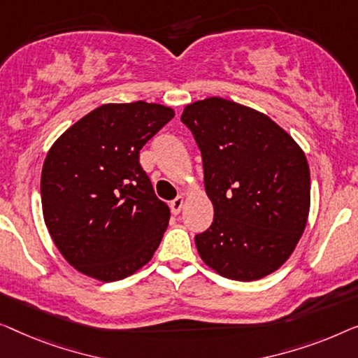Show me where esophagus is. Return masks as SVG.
Returning <instances> with one entry per match:
<instances>
[{"instance_id": "1", "label": "esophagus", "mask_w": 358, "mask_h": 358, "mask_svg": "<svg viewBox=\"0 0 358 358\" xmlns=\"http://www.w3.org/2000/svg\"><path fill=\"white\" fill-rule=\"evenodd\" d=\"M183 204H185L183 196H178V198H175L172 203H170V209H172V213L175 215H177V214H180V210H181V208H183Z\"/></svg>"}]
</instances>
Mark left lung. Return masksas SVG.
<instances>
[{
  "label": "left lung",
  "mask_w": 358,
  "mask_h": 358,
  "mask_svg": "<svg viewBox=\"0 0 358 358\" xmlns=\"http://www.w3.org/2000/svg\"><path fill=\"white\" fill-rule=\"evenodd\" d=\"M181 122L201 150L210 227L194 236L201 259L234 280L264 278L289 259L310 213V167L268 115L220 97L186 105Z\"/></svg>",
  "instance_id": "left-lung-1"
}]
</instances>
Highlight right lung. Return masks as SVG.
<instances>
[{
  "label": "right lung",
  "mask_w": 358,
  "mask_h": 358,
  "mask_svg": "<svg viewBox=\"0 0 358 358\" xmlns=\"http://www.w3.org/2000/svg\"><path fill=\"white\" fill-rule=\"evenodd\" d=\"M175 112L143 100L105 103L55 141L40 193L50 236L73 268L113 282L148 264L169 225L139 150Z\"/></svg>",
  "instance_id": "1"
}]
</instances>
